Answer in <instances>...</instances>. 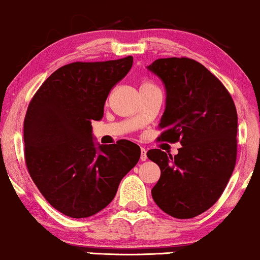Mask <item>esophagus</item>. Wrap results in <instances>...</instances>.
Masks as SVG:
<instances>
[{"instance_id": "1", "label": "esophagus", "mask_w": 260, "mask_h": 260, "mask_svg": "<svg viewBox=\"0 0 260 260\" xmlns=\"http://www.w3.org/2000/svg\"><path fill=\"white\" fill-rule=\"evenodd\" d=\"M147 158V150L144 148H141V161H145Z\"/></svg>"}]
</instances>
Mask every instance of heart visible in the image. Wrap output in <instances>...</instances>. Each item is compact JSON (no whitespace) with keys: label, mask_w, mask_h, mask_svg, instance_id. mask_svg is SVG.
<instances>
[{"label":"heart","mask_w":260,"mask_h":260,"mask_svg":"<svg viewBox=\"0 0 260 260\" xmlns=\"http://www.w3.org/2000/svg\"><path fill=\"white\" fill-rule=\"evenodd\" d=\"M148 86H154V85L150 83H144L143 85H142V87H148Z\"/></svg>","instance_id":"b5f03b06"}]
</instances>
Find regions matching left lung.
<instances>
[{
  "mask_svg": "<svg viewBox=\"0 0 260 260\" xmlns=\"http://www.w3.org/2000/svg\"><path fill=\"white\" fill-rule=\"evenodd\" d=\"M147 69L167 93L158 140L182 145L174 157L159 149L147 152L161 169L152 199L174 218H194L218 201L233 173L236 105L221 81L193 59H157Z\"/></svg>",
  "mask_w": 260,
  "mask_h": 260,
  "instance_id": "obj_1",
  "label": "left lung"
}]
</instances>
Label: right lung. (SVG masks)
I'll return each instance as SVG.
<instances>
[{"mask_svg":"<svg viewBox=\"0 0 260 260\" xmlns=\"http://www.w3.org/2000/svg\"><path fill=\"white\" fill-rule=\"evenodd\" d=\"M134 58L72 62L41 85L23 124L29 175L56 211L87 218L113 200L120 181L141 156L137 144L94 142L91 120L104 115L106 98L133 67Z\"/></svg>","mask_w":260,"mask_h":260,"instance_id":"obj_1","label":"right lung"}]
</instances>
